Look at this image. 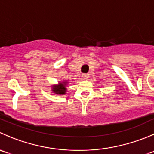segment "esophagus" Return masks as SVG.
<instances>
[{
    "label": "esophagus",
    "mask_w": 154,
    "mask_h": 154,
    "mask_svg": "<svg viewBox=\"0 0 154 154\" xmlns=\"http://www.w3.org/2000/svg\"><path fill=\"white\" fill-rule=\"evenodd\" d=\"M83 77L84 79H88L89 77V74H83Z\"/></svg>",
    "instance_id": "esophagus-1"
}]
</instances>
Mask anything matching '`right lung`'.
Masks as SVG:
<instances>
[{"label": "right lung", "instance_id": "right-lung-1", "mask_svg": "<svg viewBox=\"0 0 154 154\" xmlns=\"http://www.w3.org/2000/svg\"><path fill=\"white\" fill-rule=\"evenodd\" d=\"M67 81L65 80L63 82H60L57 85H54L52 86V91L55 94H64L66 92V85H67Z\"/></svg>", "mask_w": 154, "mask_h": 154}]
</instances>
